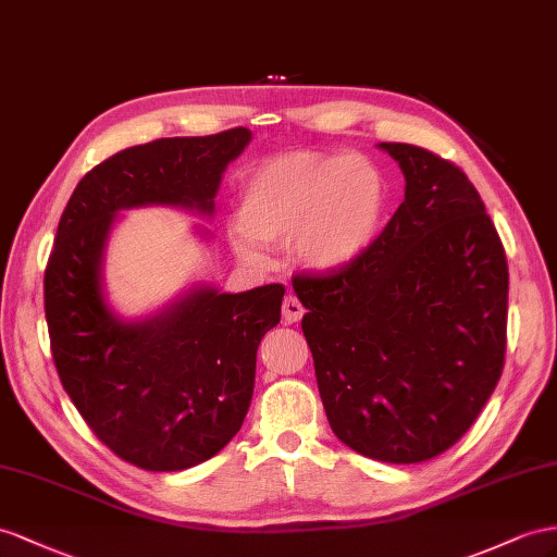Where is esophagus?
Here are the masks:
<instances>
[{
    "label": "esophagus",
    "mask_w": 557,
    "mask_h": 557,
    "mask_svg": "<svg viewBox=\"0 0 557 557\" xmlns=\"http://www.w3.org/2000/svg\"><path fill=\"white\" fill-rule=\"evenodd\" d=\"M304 312H306V308L301 306V301H298L296 296L284 298V304H282V320L284 322H287V324L298 322V320L304 318Z\"/></svg>",
    "instance_id": "obj_1"
}]
</instances>
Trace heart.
<instances>
[{
  "label": "heart",
  "mask_w": 557,
  "mask_h": 557,
  "mask_svg": "<svg viewBox=\"0 0 557 557\" xmlns=\"http://www.w3.org/2000/svg\"><path fill=\"white\" fill-rule=\"evenodd\" d=\"M386 181L358 154L287 152L253 166L239 188V221L227 237L242 259L261 263L263 247L294 245L310 270L332 273L364 256L386 213Z\"/></svg>",
  "instance_id": "heart-1"
}]
</instances>
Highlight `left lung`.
<instances>
[{"label": "left lung", "instance_id": "1", "mask_svg": "<svg viewBox=\"0 0 557 557\" xmlns=\"http://www.w3.org/2000/svg\"><path fill=\"white\" fill-rule=\"evenodd\" d=\"M405 202L358 261L298 275L304 334L334 435L362 456L419 463L449 449L504 369L508 265L459 166L409 143Z\"/></svg>", "mask_w": 557, "mask_h": 557}]
</instances>
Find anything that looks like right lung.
Returning a JSON list of instances; mask_svg holds the SVG:
<instances>
[{
  "label": "right lung",
  "mask_w": 557,
  "mask_h": 557,
  "mask_svg": "<svg viewBox=\"0 0 557 557\" xmlns=\"http://www.w3.org/2000/svg\"><path fill=\"white\" fill-rule=\"evenodd\" d=\"M245 126L160 138L84 176L55 231L45 312L55 369L96 437L146 470H185L219 454L245 421L256 350L280 322L282 284L227 294L195 282L146 318H122L106 292L120 211L176 207L211 219L223 171L249 146ZM195 233L209 239L207 227Z\"/></svg>",
  "instance_id": "right-lung-1"
}]
</instances>
